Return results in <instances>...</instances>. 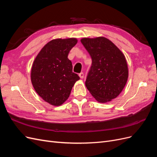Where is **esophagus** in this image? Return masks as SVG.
Here are the masks:
<instances>
[{
  "label": "esophagus",
  "mask_w": 157,
  "mask_h": 157,
  "mask_svg": "<svg viewBox=\"0 0 157 157\" xmlns=\"http://www.w3.org/2000/svg\"><path fill=\"white\" fill-rule=\"evenodd\" d=\"M79 77L80 78H84V73L82 72H81L80 73H79Z\"/></svg>",
  "instance_id": "esophagus-1"
}]
</instances>
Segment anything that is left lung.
Instances as JSON below:
<instances>
[{
    "instance_id": "left-lung-1",
    "label": "left lung",
    "mask_w": 157,
    "mask_h": 157,
    "mask_svg": "<svg viewBox=\"0 0 157 157\" xmlns=\"http://www.w3.org/2000/svg\"><path fill=\"white\" fill-rule=\"evenodd\" d=\"M81 42L92 58L86 86L98 101H110L120 94L126 84L128 70L125 57L105 37L84 38Z\"/></svg>"
}]
</instances>
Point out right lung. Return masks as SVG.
<instances>
[{"mask_svg":"<svg viewBox=\"0 0 157 157\" xmlns=\"http://www.w3.org/2000/svg\"><path fill=\"white\" fill-rule=\"evenodd\" d=\"M77 43L74 38L52 40L42 48L33 62V86L36 93L52 105H60L67 100L75 82L80 79L73 72L72 63L67 58Z\"/></svg>","mask_w":157,"mask_h":157,"instance_id":"1","label":"right lung"}]
</instances>
